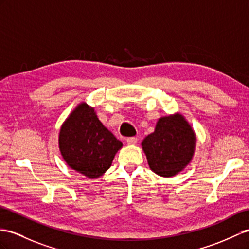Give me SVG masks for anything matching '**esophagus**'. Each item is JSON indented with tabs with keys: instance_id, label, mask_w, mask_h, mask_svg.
Instances as JSON below:
<instances>
[{
	"instance_id": "34e87169",
	"label": "esophagus",
	"mask_w": 249,
	"mask_h": 249,
	"mask_svg": "<svg viewBox=\"0 0 249 249\" xmlns=\"http://www.w3.org/2000/svg\"><path fill=\"white\" fill-rule=\"evenodd\" d=\"M126 142L128 145H135L138 143V138L137 137H130V138H127Z\"/></svg>"
}]
</instances>
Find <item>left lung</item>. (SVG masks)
Masks as SVG:
<instances>
[{
    "instance_id": "left-lung-1",
    "label": "left lung",
    "mask_w": 249,
    "mask_h": 249,
    "mask_svg": "<svg viewBox=\"0 0 249 249\" xmlns=\"http://www.w3.org/2000/svg\"><path fill=\"white\" fill-rule=\"evenodd\" d=\"M196 136L181 114L159 119L155 131L142 147L150 169L159 176L173 177L185 168L194 155Z\"/></svg>"
}]
</instances>
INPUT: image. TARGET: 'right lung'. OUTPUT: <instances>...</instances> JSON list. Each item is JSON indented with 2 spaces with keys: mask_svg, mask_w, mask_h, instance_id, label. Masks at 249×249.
<instances>
[{
  "mask_svg": "<svg viewBox=\"0 0 249 249\" xmlns=\"http://www.w3.org/2000/svg\"><path fill=\"white\" fill-rule=\"evenodd\" d=\"M59 145L68 166L90 179L111 166L114 155L123 146L86 103L76 107L62 125Z\"/></svg>",
  "mask_w": 249,
  "mask_h": 249,
  "instance_id": "right-lung-1",
  "label": "right lung"
}]
</instances>
